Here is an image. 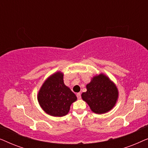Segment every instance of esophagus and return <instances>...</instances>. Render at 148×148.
Segmentation results:
<instances>
[{
    "mask_svg": "<svg viewBox=\"0 0 148 148\" xmlns=\"http://www.w3.org/2000/svg\"><path fill=\"white\" fill-rule=\"evenodd\" d=\"M77 97L78 99H81V94H80V93H77Z\"/></svg>",
    "mask_w": 148,
    "mask_h": 148,
    "instance_id": "34e87169",
    "label": "esophagus"
}]
</instances>
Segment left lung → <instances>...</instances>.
I'll use <instances>...</instances> for the list:
<instances>
[{
  "mask_svg": "<svg viewBox=\"0 0 148 148\" xmlns=\"http://www.w3.org/2000/svg\"><path fill=\"white\" fill-rule=\"evenodd\" d=\"M86 92L82 93V98L93 112L104 114L116 105L119 98L118 88L106 75L100 73L93 77L86 85Z\"/></svg>",
  "mask_w": 148,
  "mask_h": 148,
  "instance_id": "obj_1",
  "label": "left lung"
}]
</instances>
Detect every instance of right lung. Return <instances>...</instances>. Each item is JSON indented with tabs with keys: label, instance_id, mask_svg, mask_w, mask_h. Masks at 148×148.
I'll use <instances>...</instances> for the list:
<instances>
[{
	"label": "right lung",
	"instance_id": "add662e5",
	"mask_svg": "<svg viewBox=\"0 0 148 148\" xmlns=\"http://www.w3.org/2000/svg\"><path fill=\"white\" fill-rule=\"evenodd\" d=\"M64 74L54 73L45 80L38 94V101L44 112L52 116H63L69 112L72 103L77 100L75 94L66 86Z\"/></svg>",
	"mask_w": 148,
	"mask_h": 148
}]
</instances>
